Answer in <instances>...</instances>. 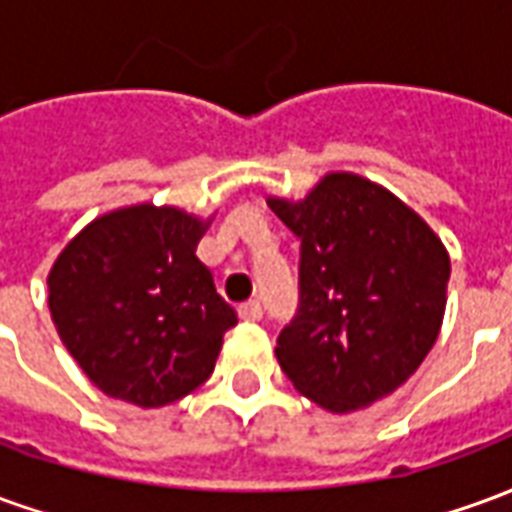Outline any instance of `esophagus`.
<instances>
[{
    "label": "esophagus",
    "mask_w": 512,
    "mask_h": 512,
    "mask_svg": "<svg viewBox=\"0 0 512 512\" xmlns=\"http://www.w3.org/2000/svg\"><path fill=\"white\" fill-rule=\"evenodd\" d=\"M238 315H241V321L255 323L263 318V307H260V301H246V304L238 307Z\"/></svg>",
    "instance_id": "1"
}]
</instances>
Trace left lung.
Segmentation results:
<instances>
[{
    "instance_id": "8db88e82",
    "label": "left lung",
    "mask_w": 512,
    "mask_h": 512,
    "mask_svg": "<svg viewBox=\"0 0 512 512\" xmlns=\"http://www.w3.org/2000/svg\"><path fill=\"white\" fill-rule=\"evenodd\" d=\"M301 238L299 312L277 359L301 395L351 414L392 395L439 337L450 255L406 202L354 172L323 175L304 200L268 197Z\"/></svg>"
}]
</instances>
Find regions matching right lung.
<instances>
[{"label":"right lung","instance_id":"obj_1","mask_svg":"<svg viewBox=\"0 0 512 512\" xmlns=\"http://www.w3.org/2000/svg\"><path fill=\"white\" fill-rule=\"evenodd\" d=\"M208 227L175 205L139 202L93 219L54 260L51 321L104 395L158 408L213 373L238 318L197 257Z\"/></svg>","mask_w":512,"mask_h":512}]
</instances>
